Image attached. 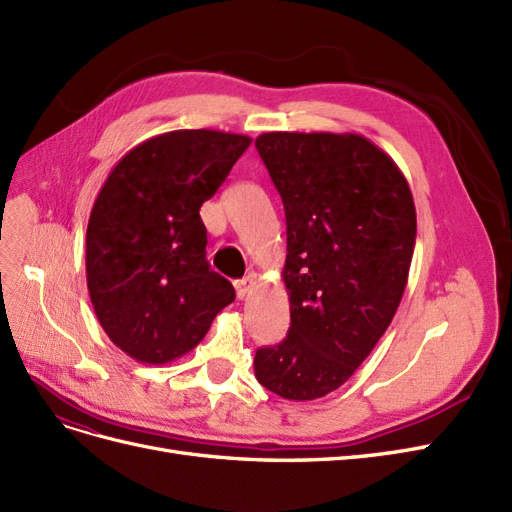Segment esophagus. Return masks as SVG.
I'll return each instance as SVG.
<instances>
[{"mask_svg":"<svg viewBox=\"0 0 512 512\" xmlns=\"http://www.w3.org/2000/svg\"><path fill=\"white\" fill-rule=\"evenodd\" d=\"M236 295L238 298L242 300V298H246V295H249L251 291H253V287H255V278L253 276H244V278H240V280H236Z\"/></svg>","mask_w":512,"mask_h":512,"instance_id":"obj_1","label":"esophagus"}]
</instances>
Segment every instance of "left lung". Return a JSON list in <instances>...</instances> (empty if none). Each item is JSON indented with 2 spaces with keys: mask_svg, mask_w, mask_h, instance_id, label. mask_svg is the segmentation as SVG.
Wrapping results in <instances>:
<instances>
[{
  "mask_svg": "<svg viewBox=\"0 0 512 512\" xmlns=\"http://www.w3.org/2000/svg\"><path fill=\"white\" fill-rule=\"evenodd\" d=\"M287 219V338L255 353L257 381L285 400L344 385L406 289L417 212L395 161L357 134L268 131L255 140Z\"/></svg>",
  "mask_w": 512,
  "mask_h": 512,
  "instance_id": "1",
  "label": "left lung"
}]
</instances>
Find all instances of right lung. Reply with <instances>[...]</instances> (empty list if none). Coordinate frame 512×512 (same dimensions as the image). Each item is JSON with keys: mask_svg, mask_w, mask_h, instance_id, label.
<instances>
[{"mask_svg": "<svg viewBox=\"0 0 512 512\" xmlns=\"http://www.w3.org/2000/svg\"><path fill=\"white\" fill-rule=\"evenodd\" d=\"M251 138L176 129L148 138L112 168L87 227V287L108 338L142 364L195 349L236 300L206 259L200 208Z\"/></svg>", "mask_w": 512, "mask_h": 512, "instance_id": "1", "label": "right lung"}]
</instances>
